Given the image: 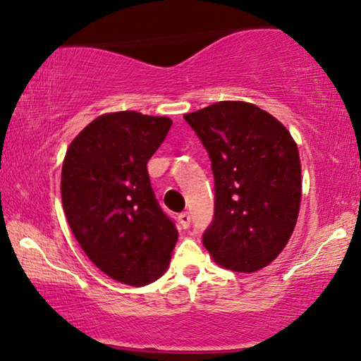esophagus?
Returning a JSON list of instances; mask_svg holds the SVG:
<instances>
[{
  "label": "esophagus",
  "mask_w": 361,
  "mask_h": 361,
  "mask_svg": "<svg viewBox=\"0 0 361 361\" xmlns=\"http://www.w3.org/2000/svg\"><path fill=\"white\" fill-rule=\"evenodd\" d=\"M178 222L183 229H188V227H190V222H191V216L188 214V212H181V214L178 216Z\"/></svg>",
  "instance_id": "esophagus-1"
}]
</instances>
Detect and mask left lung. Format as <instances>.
Returning a JSON list of instances; mask_svg holds the SVG:
<instances>
[{
	"instance_id": "obj_1",
	"label": "left lung",
	"mask_w": 361,
	"mask_h": 361,
	"mask_svg": "<svg viewBox=\"0 0 361 361\" xmlns=\"http://www.w3.org/2000/svg\"><path fill=\"white\" fill-rule=\"evenodd\" d=\"M211 159L214 217L202 243L217 265L252 273L280 255L301 204L296 142L255 104L219 101L185 114Z\"/></svg>"
}]
</instances>
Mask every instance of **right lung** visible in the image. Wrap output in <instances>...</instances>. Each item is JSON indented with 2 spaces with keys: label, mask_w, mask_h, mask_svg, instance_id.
Wrapping results in <instances>:
<instances>
[{
  "label": "right lung",
  "mask_w": 361,
  "mask_h": 361,
  "mask_svg": "<svg viewBox=\"0 0 361 361\" xmlns=\"http://www.w3.org/2000/svg\"><path fill=\"white\" fill-rule=\"evenodd\" d=\"M170 128L169 118L135 111L103 114L75 137L63 160L70 229L101 271L129 286L157 280L178 240L147 171Z\"/></svg>",
  "instance_id": "right-lung-1"
}]
</instances>
